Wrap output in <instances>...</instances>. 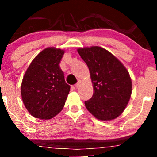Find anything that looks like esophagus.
<instances>
[{
  "instance_id": "1",
  "label": "esophagus",
  "mask_w": 157,
  "mask_h": 157,
  "mask_svg": "<svg viewBox=\"0 0 157 157\" xmlns=\"http://www.w3.org/2000/svg\"><path fill=\"white\" fill-rule=\"evenodd\" d=\"M80 84H81V82H80V81H78V82H77V83L75 85V87H76V88H78L79 86H80Z\"/></svg>"
}]
</instances>
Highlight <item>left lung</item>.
<instances>
[{
  "mask_svg": "<svg viewBox=\"0 0 157 157\" xmlns=\"http://www.w3.org/2000/svg\"><path fill=\"white\" fill-rule=\"evenodd\" d=\"M79 55L89 67L93 96L86 109L100 120H111L123 112L130 100L131 79L125 66L111 52L99 46L80 48Z\"/></svg>",
  "mask_w": 157,
  "mask_h": 157,
  "instance_id": "8db88e82",
  "label": "left lung"
}]
</instances>
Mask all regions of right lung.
Segmentation results:
<instances>
[{
	"instance_id": "right-lung-1",
	"label": "right lung",
	"mask_w": 157,
	"mask_h": 157,
	"mask_svg": "<svg viewBox=\"0 0 157 157\" xmlns=\"http://www.w3.org/2000/svg\"><path fill=\"white\" fill-rule=\"evenodd\" d=\"M60 48H47L35 57L27 68L21 84L25 107L33 117L49 120L63 109L70 86L66 82L60 63Z\"/></svg>"
}]
</instances>
